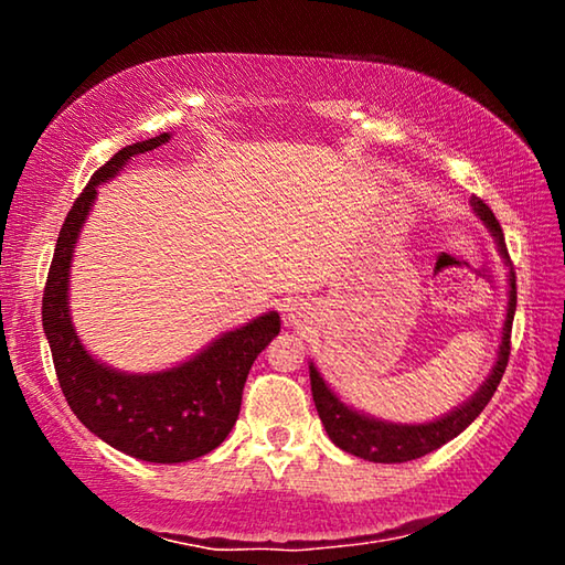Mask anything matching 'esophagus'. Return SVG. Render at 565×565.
Returning a JSON list of instances; mask_svg holds the SVG:
<instances>
[{
	"label": "esophagus",
	"instance_id": "obj_1",
	"mask_svg": "<svg viewBox=\"0 0 565 565\" xmlns=\"http://www.w3.org/2000/svg\"><path fill=\"white\" fill-rule=\"evenodd\" d=\"M286 319L291 323H299L303 319V306L301 303H291L289 309H286Z\"/></svg>",
	"mask_w": 565,
	"mask_h": 565
}]
</instances>
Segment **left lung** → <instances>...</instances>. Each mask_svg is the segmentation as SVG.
I'll return each mask as SVG.
<instances>
[{
	"instance_id": "left-lung-1",
	"label": "left lung",
	"mask_w": 565,
	"mask_h": 565,
	"mask_svg": "<svg viewBox=\"0 0 565 565\" xmlns=\"http://www.w3.org/2000/svg\"><path fill=\"white\" fill-rule=\"evenodd\" d=\"M471 206L476 216L481 218L489 228L491 236L499 244V252L503 259H509V248H505V238L501 232L499 218L486 206L481 199L473 196ZM513 313H515V274L511 269L509 274V309H505V321H503V337L499 347V359H495V366L483 381L481 388L476 394L454 408L451 414H446L436 420H428V424H386V420L371 418L366 414H359L351 406L343 404V401L333 394L327 381L319 374V369L309 363V376H311V394L313 404H317L319 418L323 428L333 444H337L341 451L351 456H359L363 461L374 463H404L414 461L426 454L436 451L444 444L451 441L468 426L473 424L476 416L489 406L491 396L499 388L503 371L509 366V353H511V327H513Z\"/></svg>"
}]
</instances>
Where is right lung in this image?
<instances>
[{
    "mask_svg": "<svg viewBox=\"0 0 565 565\" xmlns=\"http://www.w3.org/2000/svg\"><path fill=\"white\" fill-rule=\"evenodd\" d=\"M169 139L164 131L124 147L94 171L64 218L42 296V327L74 416L117 451L149 463L191 461L224 441L238 418L248 369L281 329L279 313L269 311L222 333L194 359L157 374H124L82 347L70 317V266L97 186L117 177L131 157Z\"/></svg>",
    "mask_w": 565,
    "mask_h": 565,
    "instance_id": "1",
    "label": "right lung"
}]
</instances>
